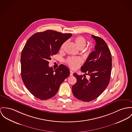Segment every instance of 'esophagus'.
I'll return each instance as SVG.
<instances>
[{"label":"esophagus","instance_id":"34e87169","mask_svg":"<svg viewBox=\"0 0 132 132\" xmlns=\"http://www.w3.org/2000/svg\"><path fill=\"white\" fill-rule=\"evenodd\" d=\"M73 74V72L72 71V70H70V76H72Z\"/></svg>","mask_w":132,"mask_h":132}]
</instances>
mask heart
Listing matches in <instances>:
<instances>
[{"mask_svg": "<svg viewBox=\"0 0 132 132\" xmlns=\"http://www.w3.org/2000/svg\"><path fill=\"white\" fill-rule=\"evenodd\" d=\"M74 40L75 43L76 45L79 49H83L86 45V42L85 39L82 36H77L75 37ZM64 45H65V43L62 45L61 49H62L64 48ZM66 62L68 64V65L70 67H71V68H76L78 67L79 64L81 63V60L80 58H78L69 57L67 59Z\"/></svg>", "mask_w": 132, "mask_h": 132, "instance_id": "obj_1", "label": "heart"}]
</instances>
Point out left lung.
<instances>
[{
    "instance_id": "left-lung-1",
    "label": "left lung",
    "mask_w": 132,
    "mask_h": 132,
    "mask_svg": "<svg viewBox=\"0 0 132 132\" xmlns=\"http://www.w3.org/2000/svg\"><path fill=\"white\" fill-rule=\"evenodd\" d=\"M92 37L96 42L95 51L91 52L81 68L90 78L87 80L84 74H73L77 81L72 87V93L83 102L93 101L102 94L109 84L112 71V55L106 43L101 38Z\"/></svg>"
}]
</instances>
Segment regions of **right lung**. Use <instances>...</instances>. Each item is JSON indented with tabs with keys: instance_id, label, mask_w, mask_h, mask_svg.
Instances as JSON below:
<instances>
[{
	"instance_id": "obj_1",
	"label": "right lung",
	"mask_w": 132,
	"mask_h": 132,
	"mask_svg": "<svg viewBox=\"0 0 132 132\" xmlns=\"http://www.w3.org/2000/svg\"><path fill=\"white\" fill-rule=\"evenodd\" d=\"M71 36L47 30L34 34L24 46L20 57L21 78L26 88L37 98L46 100L53 97L69 76L70 71L66 66L61 64L53 70L49 66L48 60Z\"/></svg>"
}]
</instances>
